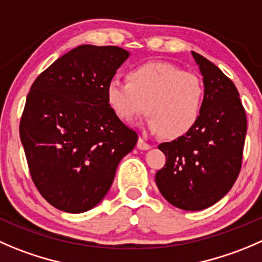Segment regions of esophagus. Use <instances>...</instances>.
Returning a JSON list of instances; mask_svg holds the SVG:
<instances>
[{
  "mask_svg": "<svg viewBox=\"0 0 262 262\" xmlns=\"http://www.w3.org/2000/svg\"><path fill=\"white\" fill-rule=\"evenodd\" d=\"M137 147H138L139 149H148L151 148V144L147 143L143 138H139L138 142H137Z\"/></svg>",
  "mask_w": 262,
  "mask_h": 262,
  "instance_id": "34e87169",
  "label": "esophagus"
}]
</instances>
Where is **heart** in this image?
I'll return each instance as SVG.
<instances>
[{
	"instance_id": "obj_1",
	"label": "heart",
	"mask_w": 262,
	"mask_h": 262,
	"mask_svg": "<svg viewBox=\"0 0 262 262\" xmlns=\"http://www.w3.org/2000/svg\"><path fill=\"white\" fill-rule=\"evenodd\" d=\"M108 107L120 120L132 123L146 113L148 128L175 139L189 133L204 111L205 87L193 73L165 61H146L130 68L125 80L106 87Z\"/></svg>"
}]
</instances>
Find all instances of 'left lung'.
I'll return each mask as SVG.
<instances>
[{
  "label": "left lung",
  "instance_id": "1",
  "mask_svg": "<svg viewBox=\"0 0 262 262\" xmlns=\"http://www.w3.org/2000/svg\"><path fill=\"white\" fill-rule=\"evenodd\" d=\"M192 55L204 77V111L189 133L159 144L166 162L155 180L172 206L199 211L222 200L237 180L247 119L234 83L204 56Z\"/></svg>",
  "mask_w": 262,
  "mask_h": 262
}]
</instances>
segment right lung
I'll return each instance as SVG.
<instances>
[{
    "label": "right lung",
    "instance_id": "obj_1",
    "mask_svg": "<svg viewBox=\"0 0 262 262\" xmlns=\"http://www.w3.org/2000/svg\"><path fill=\"white\" fill-rule=\"evenodd\" d=\"M129 52L83 45L40 73L28 93L20 139L33 183L56 209L95 207L138 141L108 107L106 87Z\"/></svg>",
    "mask_w": 262,
    "mask_h": 262
}]
</instances>
